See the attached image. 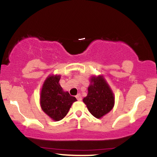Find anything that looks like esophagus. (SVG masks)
<instances>
[{
    "instance_id": "34e87169",
    "label": "esophagus",
    "mask_w": 157,
    "mask_h": 157,
    "mask_svg": "<svg viewBox=\"0 0 157 157\" xmlns=\"http://www.w3.org/2000/svg\"><path fill=\"white\" fill-rule=\"evenodd\" d=\"M76 98H77V99L78 101L82 100V97H81V95H80V94H77V95H76Z\"/></svg>"
}]
</instances>
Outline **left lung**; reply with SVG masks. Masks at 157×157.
I'll list each match as a JSON object with an SVG mask.
<instances>
[{
  "label": "left lung",
  "instance_id": "left-lung-1",
  "mask_svg": "<svg viewBox=\"0 0 157 157\" xmlns=\"http://www.w3.org/2000/svg\"><path fill=\"white\" fill-rule=\"evenodd\" d=\"M89 111L99 119L109 113L114 106V95L103 76L90 78L87 96L83 99Z\"/></svg>",
  "mask_w": 157,
  "mask_h": 157
}]
</instances>
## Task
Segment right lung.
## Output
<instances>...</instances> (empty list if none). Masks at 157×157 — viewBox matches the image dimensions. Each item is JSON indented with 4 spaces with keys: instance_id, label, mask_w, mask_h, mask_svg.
Instances as JSON below:
<instances>
[{
    "instance_id": "obj_1",
    "label": "right lung",
    "mask_w": 157,
    "mask_h": 157,
    "mask_svg": "<svg viewBox=\"0 0 157 157\" xmlns=\"http://www.w3.org/2000/svg\"><path fill=\"white\" fill-rule=\"evenodd\" d=\"M60 75H49L43 84L40 92L42 110L55 121L62 120L68 113L75 97L65 92L59 84Z\"/></svg>"
}]
</instances>
